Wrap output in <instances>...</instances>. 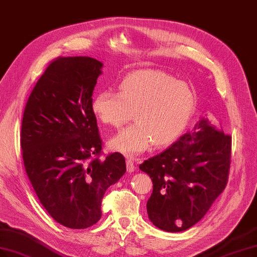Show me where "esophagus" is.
I'll return each mask as SVG.
<instances>
[{
    "instance_id": "obj_1",
    "label": "esophagus",
    "mask_w": 257,
    "mask_h": 257,
    "mask_svg": "<svg viewBox=\"0 0 257 257\" xmlns=\"http://www.w3.org/2000/svg\"><path fill=\"white\" fill-rule=\"evenodd\" d=\"M126 164H127V170H128V173L135 172L136 165H135V162H134L133 159H129V157H128L127 161H126Z\"/></svg>"
}]
</instances>
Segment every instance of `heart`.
<instances>
[{
  "label": "heart",
  "mask_w": 257,
  "mask_h": 257,
  "mask_svg": "<svg viewBox=\"0 0 257 257\" xmlns=\"http://www.w3.org/2000/svg\"><path fill=\"white\" fill-rule=\"evenodd\" d=\"M195 107V94L187 83L162 70L130 72L119 84V93L102 91L91 103L101 122L120 128L134 111L135 123L109 141V148L128 156L146 152L154 144L164 148L185 133Z\"/></svg>",
  "instance_id": "heart-1"
}]
</instances>
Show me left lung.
I'll return each instance as SVG.
<instances>
[{"label": "left lung", "mask_w": 257, "mask_h": 257, "mask_svg": "<svg viewBox=\"0 0 257 257\" xmlns=\"http://www.w3.org/2000/svg\"><path fill=\"white\" fill-rule=\"evenodd\" d=\"M230 163L231 137L201 119L172 147L139 166L153 181L147 203L150 220L168 232L195 225L226 188Z\"/></svg>", "instance_id": "obj_1"}]
</instances>
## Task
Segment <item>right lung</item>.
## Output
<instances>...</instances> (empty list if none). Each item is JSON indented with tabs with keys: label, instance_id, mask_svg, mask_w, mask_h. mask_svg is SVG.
Here are the masks:
<instances>
[{
	"label": "right lung",
	"instance_id": "1",
	"mask_svg": "<svg viewBox=\"0 0 257 257\" xmlns=\"http://www.w3.org/2000/svg\"><path fill=\"white\" fill-rule=\"evenodd\" d=\"M102 66L87 56L56 58L36 83L23 116L26 173L52 218L71 229L100 220L105 192L126 173L120 153L100 159L91 103Z\"/></svg>",
	"mask_w": 257,
	"mask_h": 257
}]
</instances>
